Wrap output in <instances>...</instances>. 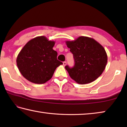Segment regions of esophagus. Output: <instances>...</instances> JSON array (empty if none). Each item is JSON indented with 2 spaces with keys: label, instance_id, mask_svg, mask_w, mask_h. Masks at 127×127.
<instances>
[{
  "label": "esophagus",
  "instance_id": "esophagus-1",
  "mask_svg": "<svg viewBox=\"0 0 127 127\" xmlns=\"http://www.w3.org/2000/svg\"><path fill=\"white\" fill-rule=\"evenodd\" d=\"M63 65L64 66H65L66 65V62H64L63 63Z\"/></svg>",
  "mask_w": 127,
  "mask_h": 127
}]
</instances>
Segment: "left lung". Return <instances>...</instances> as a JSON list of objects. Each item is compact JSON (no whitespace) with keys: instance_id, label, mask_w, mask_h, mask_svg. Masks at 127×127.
Segmentation results:
<instances>
[{"instance_id":"1","label":"left lung","mask_w":127,"mask_h":127,"mask_svg":"<svg viewBox=\"0 0 127 127\" xmlns=\"http://www.w3.org/2000/svg\"><path fill=\"white\" fill-rule=\"evenodd\" d=\"M65 43L73 55L74 65H66L70 78L77 83L85 85L96 80L106 67L107 56L105 49L94 38L79 36Z\"/></svg>"}]
</instances>
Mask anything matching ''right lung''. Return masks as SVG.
<instances>
[{
    "label": "right lung",
    "instance_id": "add662e5",
    "mask_svg": "<svg viewBox=\"0 0 127 127\" xmlns=\"http://www.w3.org/2000/svg\"><path fill=\"white\" fill-rule=\"evenodd\" d=\"M55 43L45 36H38L30 40L21 50L17 65L28 81L36 84L45 83L51 78L56 68L63 64L53 49Z\"/></svg>",
    "mask_w": 127,
    "mask_h": 127
}]
</instances>
